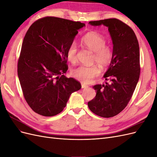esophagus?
Returning a JSON list of instances; mask_svg holds the SVG:
<instances>
[{
	"instance_id": "esophagus-1",
	"label": "esophagus",
	"mask_w": 157,
	"mask_h": 157,
	"mask_svg": "<svg viewBox=\"0 0 157 157\" xmlns=\"http://www.w3.org/2000/svg\"><path fill=\"white\" fill-rule=\"evenodd\" d=\"M81 86H82V88H87L88 87V85L85 84H83V83L81 84Z\"/></svg>"
}]
</instances>
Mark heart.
I'll return each mask as SVG.
<instances>
[{
    "mask_svg": "<svg viewBox=\"0 0 157 157\" xmlns=\"http://www.w3.org/2000/svg\"><path fill=\"white\" fill-rule=\"evenodd\" d=\"M82 43L88 49L94 52V61L101 67H105L111 62L113 52L111 47L106 44V40L103 35L96 32H90L81 39ZM77 44L73 42L69 44L66 52L67 60L75 63L77 60ZM99 74V69L96 65H80L71 71V75L80 81L88 83Z\"/></svg>",
    "mask_w": 157,
    "mask_h": 157,
    "instance_id": "heart-1",
    "label": "heart"
}]
</instances>
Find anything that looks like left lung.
Returning <instances> with one entry per match:
<instances>
[{
  "instance_id": "left-lung-1",
  "label": "left lung",
  "mask_w": 157,
  "mask_h": 157,
  "mask_svg": "<svg viewBox=\"0 0 157 157\" xmlns=\"http://www.w3.org/2000/svg\"><path fill=\"white\" fill-rule=\"evenodd\" d=\"M89 23L108 27L113 44V57L103 75L109 82L93 86L96 96L88 101V105L90 111L99 117H113L127 106L139 80V43L131 27L118 19H105Z\"/></svg>"
}]
</instances>
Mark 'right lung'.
<instances>
[{"label":"right lung","instance_id":"add662e5","mask_svg":"<svg viewBox=\"0 0 157 157\" xmlns=\"http://www.w3.org/2000/svg\"><path fill=\"white\" fill-rule=\"evenodd\" d=\"M85 24L56 17L35 21L25 35L17 63L23 96L35 113L44 117L60 113L71 94L81 88L67 78L66 52Z\"/></svg>","mask_w":157,"mask_h":157}]
</instances>
